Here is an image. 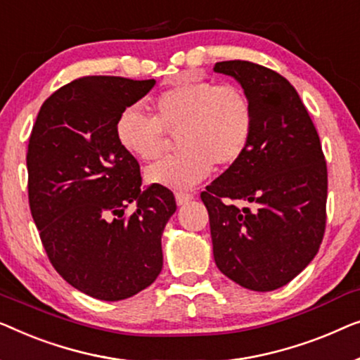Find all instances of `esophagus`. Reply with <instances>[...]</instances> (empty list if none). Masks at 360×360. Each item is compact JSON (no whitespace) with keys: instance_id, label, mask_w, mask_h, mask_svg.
I'll return each mask as SVG.
<instances>
[{"instance_id":"esophagus-1","label":"esophagus","mask_w":360,"mask_h":360,"mask_svg":"<svg viewBox=\"0 0 360 360\" xmlns=\"http://www.w3.org/2000/svg\"><path fill=\"white\" fill-rule=\"evenodd\" d=\"M192 199H194V195L189 194V192H176V202H178V205H184Z\"/></svg>"}]
</instances>
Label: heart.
Returning <instances> with one entry per match:
<instances>
[{
    "label": "heart",
    "instance_id": "obj_1",
    "mask_svg": "<svg viewBox=\"0 0 360 360\" xmlns=\"http://www.w3.org/2000/svg\"><path fill=\"white\" fill-rule=\"evenodd\" d=\"M153 117L130 105L119 114L115 136L135 158L153 161L168 148V135H179V155L146 169L151 184L189 189L205 179L212 165L236 163L250 145L255 109L246 91L236 84L179 78L151 101Z\"/></svg>",
    "mask_w": 360,
    "mask_h": 360
}]
</instances>
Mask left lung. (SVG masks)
Returning a JSON list of instances; mask_svg holds the SVG:
<instances>
[{
    "mask_svg": "<svg viewBox=\"0 0 360 360\" xmlns=\"http://www.w3.org/2000/svg\"><path fill=\"white\" fill-rule=\"evenodd\" d=\"M214 70L235 78L255 109L246 151L200 194L215 264L241 287L276 290L310 264L325 235L328 171L320 136L279 73L245 60Z\"/></svg>",
    "mask_w": 360,
    "mask_h": 360,
    "instance_id": "8db88e82",
    "label": "left lung"
}]
</instances>
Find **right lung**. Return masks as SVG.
Here are the masks:
<instances>
[{
	"instance_id": "obj_1",
	"label": "right lung",
	"mask_w": 360,
	"mask_h": 360,
	"mask_svg": "<svg viewBox=\"0 0 360 360\" xmlns=\"http://www.w3.org/2000/svg\"><path fill=\"white\" fill-rule=\"evenodd\" d=\"M155 79L84 77L42 104L27 146L29 205L55 271L86 295L117 302L155 282L173 192L141 189L140 165L115 122ZM134 214L124 215L130 204Z\"/></svg>"
}]
</instances>
